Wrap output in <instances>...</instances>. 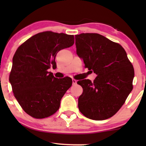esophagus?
Segmentation results:
<instances>
[{"label":"esophagus","instance_id":"34e87169","mask_svg":"<svg viewBox=\"0 0 146 146\" xmlns=\"http://www.w3.org/2000/svg\"><path fill=\"white\" fill-rule=\"evenodd\" d=\"M76 83H77V81L75 79H72V84L74 85H75V84H76Z\"/></svg>","mask_w":146,"mask_h":146}]
</instances>
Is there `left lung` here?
Segmentation results:
<instances>
[{"label":"left lung","mask_w":146,"mask_h":146,"mask_svg":"<svg viewBox=\"0 0 146 146\" xmlns=\"http://www.w3.org/2000/svg\"><path fill=\"white\" fill-rule=\"evenodd\" d=\"M76 53L85 68L97 75L94 82L78 81L83 88L78 108L88 118L104 120L121 108L133 89L134 69L118 43L97 33L76 35Z\"/></svg>","instance_id":"left-lung-1"}]
</instances>
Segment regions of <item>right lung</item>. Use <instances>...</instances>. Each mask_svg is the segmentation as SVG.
I'll return each mask as SVG.
<instances>
[{
	"label": "right lung",
	"instance_id": "1",
	"mask_svg": "<svg viewBox=\"0 0 146 146\" xmlns=\"http://www.w3.org/2000/svg\"><path fill=\"white\" fill-rule=\"evenodd\" d=\"M74 43V35L45 31L33 36L17 48L9 81L14 96L27 114L45 118L59 109L72 80L70 77L55 78L48 70L56 67L57 53Z\"/></svg>",
	"mask_w": 146,
	"mask_h": 146
}]
</instances>
